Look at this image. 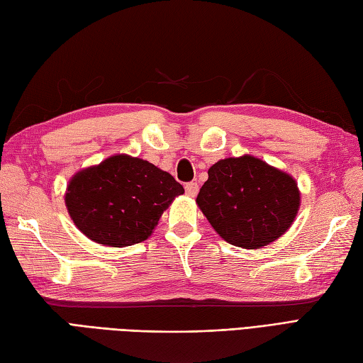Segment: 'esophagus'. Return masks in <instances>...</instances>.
I'll return each instance as SVG.
<instances>
[{
  "label": "esophagus",
  "mask_w": 363,
  "mask_h": 363,
  "mask_svg": "<svg viewBox=\"0 0 363 363\" xmlns=\"http://www.w3.org/2000/svg\"><path fill=\"white\" fill-rule=\"evenodd\" d=\"M198 190H199V187H198L196 182L186 184V194H187V196L195 198L198 195Z\"/></svg>",
  "instance_id": "esophagus-1"
}]
</instances>
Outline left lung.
<instances>
[{
  "mask_svg": "<svg viewBox=\"0 0 363 363\" xmlns=\"http://www.w3.org/2000/svg\"><path fill=\"white\" fill-rule=\"evenodd\" d=\"M196 204L223 240L260 250L284 235L295 221L301 191L291 174L243 154L213 164Z\"/></svg>",
  "mask_w": 363,
  "mask_h": 363,
  "instance_id": "8db88e82",
  "label": "left lung"
}]
</instances>
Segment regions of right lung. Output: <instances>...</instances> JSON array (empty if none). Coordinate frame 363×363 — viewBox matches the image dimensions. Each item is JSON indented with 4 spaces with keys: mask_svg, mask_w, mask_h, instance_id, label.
<instances>
[{
    "mask_svg": "<svg viewBox=\"0 0 363 363\" xmlns=\"http://www.w3.org/2000/svg\"><path fill=\"white\" fill-rule=\"evenodd\" d=\"M184 187L151 162L113 154L68 181L65 206L90 240L125 248L146 240Z\"/></svg>",
    "mask_w": 363,
    "mask_h": 363,
    "instance_id": "add662e5",
    "label": "right lung"
}]
</instances>
